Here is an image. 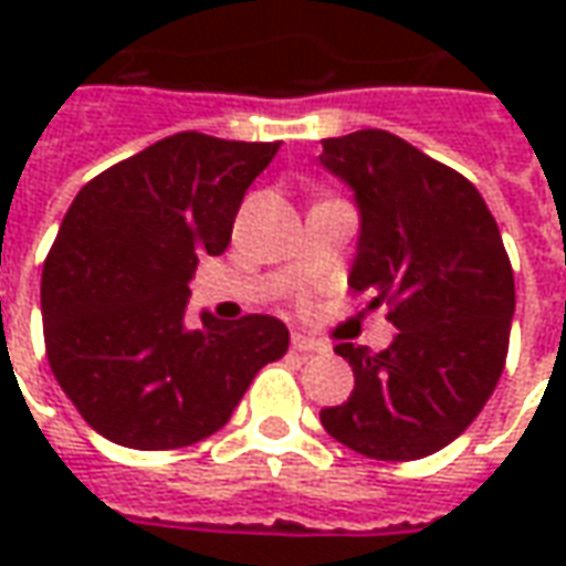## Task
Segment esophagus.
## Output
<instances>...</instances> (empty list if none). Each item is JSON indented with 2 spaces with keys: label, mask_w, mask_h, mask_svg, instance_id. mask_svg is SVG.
Here are the masks:
<instances>
[{
  "label": "esophagus",
  "mask_w": 566,
  "mask_h": 566,
  "mask_svg": "<svg viewBox=\"0 0 566 566\" xmlns=\"http://www.w3.org/2000/svg\"><path fill=\"white\" fill-rule=\"evenodd\" d=\"M296 352H303V355H324L327 352V343H321L315 336H306V333H294V339H291Z\"/></svg>",
  "instance_id": "34e87169"
}]
</instances>
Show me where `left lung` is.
Here are the masks:
<instances>
[{
    "mask_svg": "<svg viewBox=\"0 0 566 566\" xmlns=\"http://www.w3.org/2000/svg\"><path fill=\"white\" fill-rule=\"evenodd\" d=\"M318 163L355 193L360 230L348 287L397 327L385 352L339 343L355 391L321 409L333 439L376 461L427 458L470 427L497 388L515 282L497 221L463 175L400 136L321 142Z\"/></svg>",
    "mask_w": 566,
    "mask_h": 566,
    "instance_id": "obj_1",
    "label": "left lung"
}]
</instances>
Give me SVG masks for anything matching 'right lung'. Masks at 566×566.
Wrapping results in <instances>:
<instances>
[{"mask_svg": "<svg viewBox=\"0 0 566 566\" xmlns=\"http://www.w3.org/2000/svg\"><path fill=\"white\" fill-rule=\"evenodd\" d=\"M282 142L178 133L78 190L42 270L48 360L84 421L117 446L181 449L221 430L260 367L287 352L272 315L187 327L190 279Z\"/></svg>", "mask_w": 566, "mask_h": 566, "instance_id": "1", "label": "right lung"}]
</instances>
